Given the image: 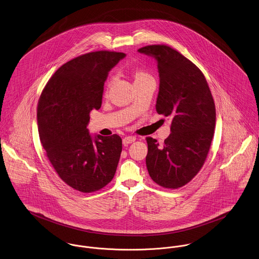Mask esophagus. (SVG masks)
Wrapping results in <instances>:
<instances>
[{
    "instance_id": "34e87169",
    "label": "esophagus",
    "mask_w": 259,
    "mask_h": 259,
    "mask_svg": "<svg viewBox=\"0 0 259 259\" xmlns=\"http://www.w3.org/2000/svg\"><path fill=\"white\" fill-rule=\"evenodd\" d=\"M134 142H136V137H125V138L122 140V144H123L124 146H127V145H130V144H132V143H134Z\"/></svg>"
}]
</instances>
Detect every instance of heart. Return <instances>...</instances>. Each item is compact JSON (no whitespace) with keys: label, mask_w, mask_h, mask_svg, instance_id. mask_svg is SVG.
Masks as SVG:
<instances>
[{"label":"heart","mask_w":259,"mask_h":259,"mask_svg":"<svg viewBox=\"0 0 259 259\" xmlns=\"http://www.w3.org/2000/svg\"><path fill=\"white\" fill-rule=\"evenodd\" d=\"M148 77H150V75L148 73L142 71V70H138L135 74V79L136 80H140V79H144V78H148Z\"/></svg>","instance_id":"b5f03b06"}]
</instances>
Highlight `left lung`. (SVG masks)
<instances>
[{"instance_id":"1","label":"left lung","mask_w":259,"mask_h":259,"mask_svg":"<svg viewBox=\"0 0 259 259\" xmlns=\"http://www.w3.org/2000/svg\"><path fill=\"white\" fill-rule=\"evenodd\" d=\"M139 52L157 62L155 109L171 119V133L162 145L147 138L148 174L156 185L177 189L188 184L206 159L215 127L214 101L201 71L177 50L150 45Z\"/></svg>"}]
</instances>
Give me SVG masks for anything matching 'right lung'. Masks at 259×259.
Listing matches in <instances>:
<instances>
[{
	"label": "right lung",
	"mask_w": 259,
	"mask_h": 259,
	"mask_svg": "<svg viewBox=\"0 0 259 259\" xmlns=\"http://www.w3.org/2000/svg\"><path fill=\"white\" fill-rule=\"evenodd\" d=\"M123 53L98 51L78 56L51 76L37 104L38 135L63 182L80 192L102 189L114 177L122 148L117 135L95 140L87 125L100 110L104 84Z\"/></svg>",
	"instance_id": "add662e5"
}]
</instances>
